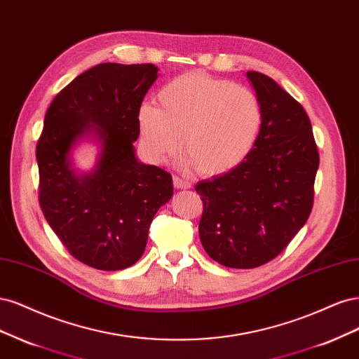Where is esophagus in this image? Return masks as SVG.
<instances>
[{
    "mask_svg": "<svg viewBox=\"0 0 359 359\" xmlns=\"http://www.w3.org/2000/svg\"><path fill=\"white\" fill-rule=\"evenodd\" d=\"M172 183H175V188L176 189H189L191 188V182L189 180H184L182 177H172Z\"/></svg>",
    "mask_w": 359,
    "mask_h": 359,
    "instance_id": "34e87169",
    "label": "esophagus"
}]
</instances>
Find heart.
<instances>
[{"instance_id":"heart-1","label":"heart","mask_w":359,"mask_h":359,"mask_svg":"<svg viewBox=\"0 0 359 359\" xmlns=\"http://www.w3.org/2000/svg\"><path fill=\"white\" fill-rule=\"evenodd\" d=\"M159 104H143L137 114L143 147L155 161L175 155L182 143L200 175L217 176L238 167L258 140L261 102L243 85L191 72L161 89Z\"/></svg>"}]
</instances>
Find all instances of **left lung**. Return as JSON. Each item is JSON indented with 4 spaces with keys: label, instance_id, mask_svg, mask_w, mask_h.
Listing matches in <instances>:
<instances>
[{
    "label": "left lung",
    "instance_id": "8db88e82",
    "mask_svg": "<svg viewBox=\"0 0 359 359\" xmlns=\"http://www.w3.org/2000/svg\"><path fill=\"white\" fill-rule=\"evenodd\" d=\"M246 76L262 109L258 140L238 167L195 187L204 203L201 245L229 269L259 267L289 245L310 216L319 167L302 104L271 77Z\"/></svg>",
    "mask_w": 359,
    "mask_h": 359
}]
</instances>
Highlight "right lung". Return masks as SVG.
Instances as JSON below:
<instances>
[{
  "instance_id": "add662e5",
  "label": "right lung",
  "mask_w": 359,
  "mask_h": 359,
  "mask_svg": "<svg viewBox=\"0 0 359 359\" xmlns=\"http://www.w3.org/2000/svg\"><path fill=\"white\" fill-rule=\"evenodd\" d=\"M158 77L154 64L106 62L55 97L37 143L40 207L72 255L97 270H123L142 258L149 226L172 196L171 175L135 156L137 114ZM99 143L95 168H74L72 149Z\"/></svg>"
}]
</instances>
